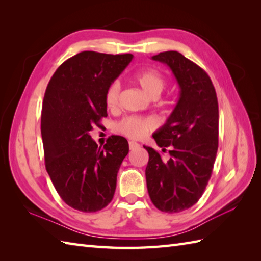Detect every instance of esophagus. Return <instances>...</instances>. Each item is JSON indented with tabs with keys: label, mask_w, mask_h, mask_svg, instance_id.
<instances>
[{
	"label": "esophagus",
	"mask_w": 261,
	"mask_h": 261,
	"mask_svg": "<svg viewBox=\"0 0 261 261\" xmlns=\"http://www.w3.org/2000/svg\"><path fill=\"white\" fill-rule=\"evenodd\" d=\"M140 145L138 142H136V141H134V140H131V141H129V148H130V150H134V149H136V148H138L139 147Z\"/></svg>",
	"instance_id": "1"
}]
</instances>
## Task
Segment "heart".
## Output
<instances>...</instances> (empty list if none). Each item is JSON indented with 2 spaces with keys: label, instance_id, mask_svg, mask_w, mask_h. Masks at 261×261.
<instances>
[{
  "label": "heart",
  "instance_id": "b5f03b06",
  "mask_svg": "<svg viewBox=\"0 0 261 261\" xmlns=\"http://www.w3.org/2000/svg\"><path fill=\"white\" fill-rule=\"evenodd\" d=\"M132 79L145 91L149 96L157 97L165 87V77L156 69H147L136 73ZM121 85L118 81H114L108 86L105 91L104 101L110 110L116 109L119 104ZM157 123L151 116H126L115 124V131L132 139H140L149 131L153 130Z\"/></svg>",
  "mask_w": 261,
  "mask_h": 261
}]
</instances>
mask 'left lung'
Segmentation results:
<instances>
[{"label":"left lung","mask_w":261,"mask_h":261,"mask_svg":"<svg viewBox=\"0 0 261 261\" xmlns=\"http://www.w3.org/2000/svg\"><path fill=\"white\" fill-rule=\"evenodd\" d=\"M153 60L164 63L178 83L179 99L166 123L153 134L169 160L143 146L149 153L146 179L158 210L177 213L192 207L203 195L212 175L219 146V104L210 76L178 51H165Z\"/></svg>","instance_id":"1"}]
</instances>
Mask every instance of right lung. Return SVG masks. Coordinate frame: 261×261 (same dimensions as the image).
<instances>
[{
    "instance_id": "right-lung-1",
    "label": "right lung",
    "mask_w": 261,
    "mask_h": 261,
    "mask_svg": "<svg viewBox=\"0 0 261 261\" xmlns=\"http://www.w3.org/2000/svg\"><path fill=\"white\" fill-rule=\"evenodd\" d=\"M134 58L131 54L82 51L59 66L48 83L41 111V137L48 175L70 207L97 212L112 201L116 175L129 143L111 136L98 147L90 131L108 116V86Z\"/></svg>"
}]
</instances>
